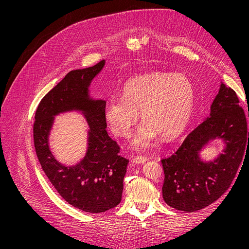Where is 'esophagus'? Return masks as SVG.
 Returning a JSON list of instances; mask_svg holds the SVG:
<instances>
[{"label": "esophagus", "mask_w": 249, "mask_h": 249, "mask_svg": "<svg viewBox=\"0 0 249 249\" xmlns=\"http://www.w3.org/2000/svg\"><path fill=\"white\" fill-rule=\"evenodd\" d=\"M148 161V158L147 157H142V156H137V157H135L134 159H133V163H135V164H143V163H145V162H147Z\"/></svg>", "instance_id": "esophagus-1"}]
</instances>
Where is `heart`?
<instances>
[{
    "label": "heart",
    "mask_w": 249,
    "mask_h": 249,
    "mask_svg": "<svg viewBox=\"0 0 249 249\" xmlns=\"http://www.w3.org/2000/svg\"><path fill=\"white\" fill-rule=\"evenodd\" d=\"M196 91L183 74L152 72L133 77L123 88V98L112 97L104 108V118L113 133L128 138L139 120L145 122L135 135L132 146L147 149L158 134L164 139L177 137L191 120Z\"/></svg>",
    "instance_id": "heart-1"
}]
</instances>
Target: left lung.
<instances>
[{"instance_id":"obj_1","label":"left lung","mask_w":249,"mask_h":249,"mask_svg":"<svg viewBox=\"0 0 249 249\" xmlns=\"http://www.w3.org/2000/svg\"><path fill=\"white\" fill-rule=\"evenodd\" d=\"M238 104L234 90L221 82L210 116L188 135L176 153L162 159V191L168 206L194 213L229 190L249 145L245 114ZM215 139L225 143L223 153L213 161H201L199 152Z\"/></svg>"}]
</instances>
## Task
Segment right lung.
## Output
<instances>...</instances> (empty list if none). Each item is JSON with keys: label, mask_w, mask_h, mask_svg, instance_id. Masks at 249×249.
<instances>
[{"label": "right lung", "mask_w": 249, "mask_h": 249, "mask_svg": "<svg viewBox=\"0 0 249 249\" xmlns=\"http://www.w3.org/2000/svg\"><path fill=\"white\" fill-rule=\"evenodd\" d=\"M104 64L105 60H101L67 73L41 99L34 123L35 149L43 172L64 200L90 213H104L119 205L129 163L119 155L120 147L106 131V101L89 96L90 83ZM69 110H80L89 125L86 157L74 166L56 161L48 145L54 116Z\"/></svg>", "instance_id": "add662e5"}]
</instances>
